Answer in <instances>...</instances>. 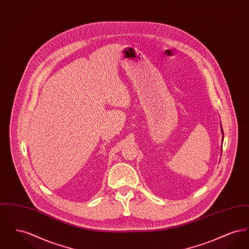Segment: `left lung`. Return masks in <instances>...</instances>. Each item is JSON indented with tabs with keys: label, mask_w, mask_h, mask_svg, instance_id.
Listing matches in <instances>:
<instances>
[{
	"label": "left lung",
	"mask_w": 249,
	"mask_h": 249,
	"mask_svg": "<svg viewBox=\"0 0 249 249\" xmlns=\"http://www.w3.org/2000/svg\"><path fill=\"white\" fill-rule=\"evenodd\" d=\"M221 131H222V133H223V130H222V128H221ZM224 138V137H223ZM223 138H222V141H223Z\"/></svg>",
	"instance_id": "obj_1"
}]
</instances>
